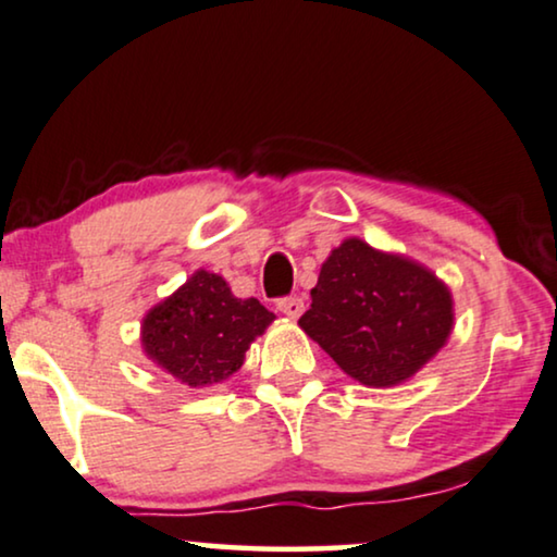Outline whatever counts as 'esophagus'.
Instances as JSON below:
<instances>
[{
  "label": "esophagus",
  "instance_id": "1",
  "mask_svg": "<svg viewBox=\"0 0 557 557\" xmlns=\"http://www.w3.org/2000/svg\"><path fill=\"white\" fill-rule=\"evenodd\" d=\"M277 310L285 312L287 318H300L302 310H305V302H302V297H295V295L280 297V300H277Z\"/></svg>",
  "mask_w": 557,
  "mask_h": 557
}]
</instances>
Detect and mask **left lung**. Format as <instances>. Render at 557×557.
<instances>
[{
    "mask_svg": "<svg viewBox=\"0 0 557 557\" xmlns=\"http://www.w3.org/2000/svg\"><path fill=\"white\" fill-rule=\"evenodd\" d=\"M300 327L366 386H396L451 333V295L432 272L360 239L333 249Z\"/></svg>",
    "mask_w": 557,
    "mask_h": 557,
    "instance_id": "1",
    "label": "left lung"
}]
</instances>
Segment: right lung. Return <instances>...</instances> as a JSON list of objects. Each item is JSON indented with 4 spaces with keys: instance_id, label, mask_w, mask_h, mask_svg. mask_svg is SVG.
<instances>
[{
    "instance_id": "1",
    "label": "right lung",
    "mask_w": 557,
    "mask_h": 557,
    "mask_svg": "<svg viewBox=\"0 0 557 557\" xmlns=\"http://www.w3.org/2000/svg\"><path fill=\"white\" fill-rule=\"evenodd\" d=\"M275 312L260 300H239L219 275L199 270L144 320L146 356L186 386H211L245 363V350Z\"/></svg>"
}]
</instances>
